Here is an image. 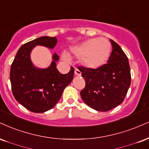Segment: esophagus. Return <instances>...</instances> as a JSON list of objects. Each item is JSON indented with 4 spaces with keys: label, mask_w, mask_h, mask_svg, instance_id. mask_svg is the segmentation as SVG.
<instances>
[{
    "label": "esophagus",
    "mask_w": 149,
    "mask_h": 149,
    "mask_svg": "<svg viewBox=\"0 0 149 149\" xmlns=\"http://www.w3.org/2000/svg\"><path fill=\"white\" fill-rule=\"evenodd\" d=\"M75 75L76 76H80L81 75V72L78 69H76V68L75 69Z\"/></svg>",
    "instance_id": "1"
}]
</instances>
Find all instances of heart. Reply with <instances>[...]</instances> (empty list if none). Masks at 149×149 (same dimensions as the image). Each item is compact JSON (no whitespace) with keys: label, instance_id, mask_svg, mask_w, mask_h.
<instances>
[{"label":"heart","instance_id":"obj_1","mask_svg":"<svg viewBox=\"0 0 149 149\" xmlns=\"http://www.w3.org/2000/svg\"><path fill=\"white\" fill-rule=\"evenodd\" d=\"M71 52L80 57V62L85 67L92 69L101 67L110 57V42L105 38H92L85 41L80 45L71 49ZM64 60H69L66 53L62 55Z\"/></svg>","mask_w":149,"mask_h":149}]
</instances>
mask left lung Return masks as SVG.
Returning <instances> with one entry per match:
<instances>
[{"instance_id": "obj_1", "label": "left lung", "mask_w": 149, "mask_h": 149, "mask_svg": "<svg viewBox=\"0 0 149 149\" xmlns=\"http://www.w3.org/2000/svg\"><path fill=\"white\" fill-rule=\"evenodd\" d=\"M112 51L107 64L96 69L78 66L85 78L80 92L83 101L97 111L106 112L121 104L131 81L128 57L121 47L110 39Z\"/></svg>"}]
</instances>
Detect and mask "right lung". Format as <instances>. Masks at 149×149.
<instances>
[{
    "mask_svg": "<svg viewBox=\"0 0 149 149\" xmlns=\"http://www.w3.org/2000/svg\"><path fill=\"white\" fill-rule=\"evenodd\" d=\"M55 37H42L23 44L18 51L10 69V82L14 98L27 110L42 113L55 106L64 89L73 78L74 69L62 74L56 68L59 56L55 53L47 69H37L32 64L30 54L35 46L53 48Z\"/></svg>",
    "mask_w": 149,
    "mask_h": 149,
    "instance_id": "right-lung-1",
    "label": "right lung"
}]
</instances>
